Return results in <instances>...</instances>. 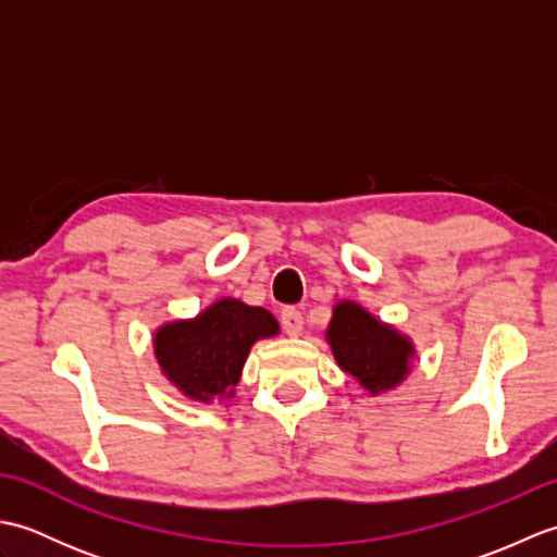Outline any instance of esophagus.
<instances>
[{
  "label": "esophagus",
  "mask_w": 557,
  "mask_h": 557,
  "mask_svg": "<svg viewBox=\"0 0 557 557\" xmlns=\"http://www.w3.org/2000/svg\"><path fill=\"white\" fill-rule=\"evenodd\" d=\"M280 323H282V327H285L287 335L297 337L304 330V313L299 309H294V306H287V309H282Z\"/></svg>",
  "instance_id": "34e87169"
}]
</instances>
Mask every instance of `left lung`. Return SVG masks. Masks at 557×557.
Listing matches in <instances>:
<instances>
[{
	"mask_svg": "<svg viewBox=\"0 0 557 557\" xmlns=\"http://www.w3.org/2000/svg\"><path fill=\"white\" fill-rule=\"evenodd\" d=\"M327 342L339 369L357 377L371 395L395 387L409 373L411 342L354 301L335 306Z\"/></svg>",
	"mask_w": 557,
	"mask_h": 557,
	"instance_id": "1",
	"label": "left lung"
}]
</instances>
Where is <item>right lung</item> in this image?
I'll return each instance as SVG.
<instances>
[{
    "label": "right lung",
    "instance_id": "add662e5",
    "mask_svg": "<svg viewBox=\"0 0 557 557\" xmlns=\"http://www.w3.org/2000/svg\"><path fill=\"white\" fill-rule=\"evenodd\" d=\"M277 330L275 318L260 306L220 299L194 321L162 325L152 342L162 373L186 397L210 401L232 397L253 342Z\"/></svg>",
    "mask_w": 557,
    "mask_h": 557
}]
</instances>
